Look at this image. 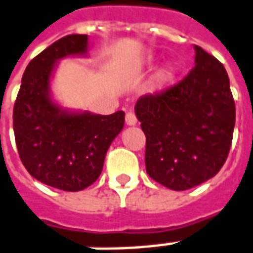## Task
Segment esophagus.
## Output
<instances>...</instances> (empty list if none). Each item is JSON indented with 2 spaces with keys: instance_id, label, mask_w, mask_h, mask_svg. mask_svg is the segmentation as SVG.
Masks as SVG:
<instances>
[{
  "instance_id": "obj_1",
  "label": "esophagus",
  "mask_w": 253,
  "mask_h": 253,
  "mask_svg": "<svg viewBox=\"0 0 253 253\" xmlns=\"http://www.w3.org/2000/svg\"><path fill=\"white\" fill-rule=\"evenodd\" d=\"M126 123L128 125V126H134V125H137V116H135V114L134 112H127L126 114Z\"/></svg>"
}]
</instances>
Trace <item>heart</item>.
<instances>
[{
	"label": "heart",
	"instance_id": "1",
	"mask_svg": "<svg viewBox=\"0 0 253 253\" xmlns=\"http://www.w3.org/2000/svg\"><path fill=\"white\" fill-rule=\"evenodd\" d=\"M172 75H174L172 68H166L164 71H162L159 74V77H157V84H160V86H163L164 84H167L169 81H171Z\"/></svg>",
	"mask_w": 253,
	"mask_h": 253
}]
</instances>
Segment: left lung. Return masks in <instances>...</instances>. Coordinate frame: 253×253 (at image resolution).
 <instances>
[{
  "mask_svg": "<svg viewBox=\"0 0 253 253\" xmlns=\"http://www.w3.org/2000/svg\"><path fill=\"white\" fill-rule=\"evenodd\" d=\"M196 65L178 84L139 97L146 172L172 190L216 175L229 156L236 105L223 64L194 45Z\"/></svg>",
  "mask_w": 253,
  "mask_h": 253,
  "instance_id": "left-lung-1",
  "label": "left lung"
}]
</instances>
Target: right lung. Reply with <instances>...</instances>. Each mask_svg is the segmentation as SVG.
I'll return each instance as SVG.
<instances>
[{
    "label": "right lung",
    "instance_id": "add662e5",
    "mask_svg": "<svg viewBox=\"0 0 253 253\" xmlns=\"http://www.w3.org/2000/svg\"><path fill=\"white\" fill-rule=\"evenodd\" d=\"M87 35L56 41L28 63L13 107L17 152L30 175L52 188L79 192L100 176L109 145L125 126V112L65 114L49 97L56 61L84 54Z\"/></svg>",
    "mask_w": 253,
    "mask_h": 253
}]
</instances>
